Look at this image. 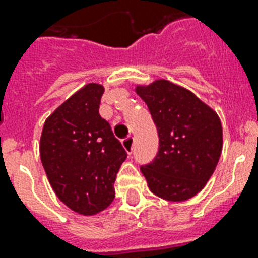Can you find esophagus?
Returning <instances> with one entry per match:
<instances>
[{
    "label": "esophagus",
    "mask_w": 258,
    "mask_h": 258,
    "mask_svg": "<svg viewBox=\"0 0 258 258\" xmlns=\"http://www.w3.org/2000/svg\"><path fill=\"white\" fill-rule=\"evenodd\" d=\"M121 145L124 147V150L127 151L128 154H133L134 151V138L130 135V137L124 138L123 141H121Z\"/></svg>",
    "instance_id": "esophagus-1"
}]
</instances>
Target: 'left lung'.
<instances>
[{
    "label": "left lung",
    "mask_w": 258,
    "mask_h": 258,
    "mask_svg": "<svg viewBox=\"0 0 258 258\" xmlns=\"http://www.w3.org/2000/svg\"><path fill=\"white\" fill-rule=\"evenodd\" d=\"M159 137L153 161L141 166L150 190L167 201H184L205 187L222 151L220 117L192 92L167 80L138 87Z\"/></svg>",
    "instance_id": "1"
}]
</instances>
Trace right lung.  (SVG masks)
Wrapping results in <instances>:
<instances>
[{"mask_svg": "<svg viewBox=\"0 0 258 258\" xmlns=\"http://www.w3.org/2000/svg\"><path fill=\"white\" fill-rule=\"evenodd\" d=\"M104 88L91 83L45 120L40 157L56 196L74 212L91 216L115 198L113 183L127 153L99 113Z\"/></svg>", "mask_w": 258, "mask_h": 258, "instance_id": "1", "label": "right lung"}]
</instances>
